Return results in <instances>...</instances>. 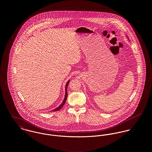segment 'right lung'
<instances>
[{
	"label": "right lung",
	"mask_w": 152,
	"mask_h": 152,
	"mask_svg": "<svg viewBox=\"0 0 152 152\" xmlns=\"http://www.w3.org/2000/svg\"><path fill=\"white\" fill-rule=\"evenodd\" d=\"M69 81H68V82L66 83V86H65V98H64V100H63V102H62V104L58 107H57V108L55 109H54V110H53V111H57V110H59L60 109H61V108L64 106V105L65 104V102H66V98H67V87H68V84H69Z\"/></svg>",
	"instance_id": "1"
}]
</instances>
